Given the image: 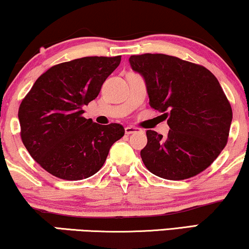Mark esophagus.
<instances>
[{"label":"esophagus","mask_w":249,"mask_h":249,"mask_svg":"<svg viewBox=\"0 0 249 249\" xmlns=\"http://www.w3.org/2000/svg\"><path fill=\"white\" fill-rule=\"evenodd\" d=\"M139 129L140 128L135 127V126H127V127H125V133L127 135H129V134H133V133H136Z\"/></svg>","instance_id":"obj_1"}]
</instances>
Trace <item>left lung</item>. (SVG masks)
Here are the masks:
<instances>
[{"label": "left lung", "instance_id": "obj_1", "mask_svg": "<svg viewBox=\"0 0 249 249\" xmlns=\"http://www.w3.org/2000/svg\"><path fill=\"white\" fill-rule=\"evenodd\" d=\"M133 71L145 80L149 104L168 117L166 138L146 131L143 163L169 180L205 170L227 144L232 109L218 79L204 66L164 54L132 55Z\"/></svg>", "mask_w": 249, "mask_h": 249}]
</instances>
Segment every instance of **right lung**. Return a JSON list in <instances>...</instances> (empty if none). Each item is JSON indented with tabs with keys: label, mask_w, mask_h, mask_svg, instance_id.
<instances>
[{
	"label": "right lung",
	"mask_w": 249,
	"mask_h": 249,
	"mask_svg": "<svg viewBox=\"0 0 249 249\" xmlns=\"http://www.w3.org/2000/svg\"><path fill=\"white\" fill-rule=\"evenodd\" d=\"M121 56L76 58L52 66L19 107L21 140L34 160L55 177L81 180L103 167L110 146L123 138L121 124L99 125L82 116Z\"/></svg>",
	"instance_id": "1"
}]
</instances>
